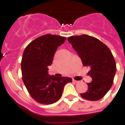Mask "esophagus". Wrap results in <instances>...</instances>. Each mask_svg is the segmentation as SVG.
<instances>
[{"label":"esophagus","instance_id":"obj_1","mask_svg":"<svg viewBox=\"0 0 125 125\" xmlns=\"http://www.w3.org/2000/svg\"><path fill=\"white\" fill-rule=\"evenodd\" d=\"M73 81L74 82V83H79L78 81H76V80H74V79H73Z\"/></svg>","mask_w":125,"mask_h":125}]
</instances>
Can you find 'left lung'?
<instances>
[{
	"mask_svg": "<svg viewBox=\"0 0 125 125\" xmlns=\"http://www.w3.org/2000/svg\"><path fill=\"white\" fill-rule=\"evenodd\" d=\"M68 41L77 52L83 66L91 68L88 74L92 82L87 84V91L81 96L89 101L102 99L113 85L116 71V62L110 49L99 39L86 34L70 36Z\"/></svg>",
	"mask_w": 125,
	"mask_h": 125,
	"instance_id": "8db88e82",
	"label": "left lung"
}]
</instances>
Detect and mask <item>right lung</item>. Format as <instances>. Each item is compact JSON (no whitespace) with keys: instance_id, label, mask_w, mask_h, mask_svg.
I'll return each mask as SVG.
<instances>
[{"instance_id":"add662e5","label":"right lung","mask_w":125,"mask_h":125,"mask_svg":"<svg viewBox=\"0 0 125 125\" xmlns=\"http://www.w3.org/2000/svg\"><path fill=\"white\" fill-rule=\"evenodd\" d=\"M66 37L46 34L29 43L23 52L21 61L22 81L32 99L42 104L56 103L61 97L64 86L71 83L69 77H56L48 74L54 54L64 42Z\"/></svg>"}]
</instances>
